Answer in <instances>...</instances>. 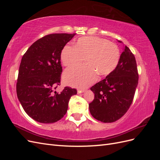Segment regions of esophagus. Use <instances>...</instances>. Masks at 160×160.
Listing matches in <instances>:
<instances>
[{
	"mask_svg": "<svg viewBox=\"0 0 160 160\" xmlns=\"http://www.w3.org/2000/svg\"><path fill=\"white\" fill-rule=\"evenodd\" d=\"M85 91V90L84 89H78V90H77V93H78L79 94V93H83V92Z\"/></svg>",
	"mask_w": 160,
	"mask_h": 160,
	"instance_id": "34e87169",
	"label": "esophagus"
}]
</instances>
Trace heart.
Here are the masks:
<instances>
[{
    "mask_svg": "<svg viewBox=\"0 0 160 160\" xmlns=\"http://www.w3.org/2000/svg\"><path fill=\"white\" fill-rule=\"evenodd\" d=\"M119 50L114 43L97 37H84L77 41L74 47L66 45L61 58L67 67L79 65L85 59L86 65L67 70L63 75L65 83L84 88L95 81L97 73L107 75L117 67Z\"/></svg>",
    "mask_w": 160,
    "mask_h": 160,
    "instance_id": "heart-1",
    "label": "heart"
}]
</instances>
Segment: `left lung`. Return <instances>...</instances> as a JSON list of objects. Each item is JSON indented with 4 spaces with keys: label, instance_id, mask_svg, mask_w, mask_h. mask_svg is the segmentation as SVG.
<instances>
[{
    "label": "left lung",
    "instance_id": "left-lung-1",
    "mask_svg": "<svg viewBox=\"0 0 160 160\" xmlns=\"http://www.w3.org/2000/svg\"><path fill=\"white\" fill-rule=\"evenodd\" d=\"M138 79L135 56L125 46L115 70L91 88L95 94L89 104L91 115L103 123L115 122L123 117L132 103Z\"/></svg>",
    "mask_w": 160,
    "mask_h": 160
}]
</instances>
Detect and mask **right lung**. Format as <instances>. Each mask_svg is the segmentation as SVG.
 I'll use <instances>...</instances> for the list:
<instances>
[{
  "instance_id": "add662e5",
  "label": "right lung",
  "mask_w": 160,
  "mask_h": 160,
  "mask_svg": "<svg viewBox=\"0 0 160 160\" xmlns=\"http://www.w3.org/2000/svg\"><path fill=\"white\" fill-rule=\"evenodd\" d=\"M75 33H53L28 48L22 57L17 82L18 99L25 112L36 122L52 123L66 114L69 101L76 89L61 85V51Z\"/></svg>"
}]
</instances>
